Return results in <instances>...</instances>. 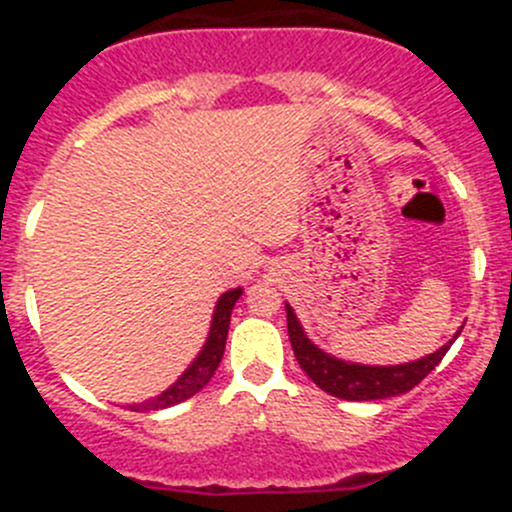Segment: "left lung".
Here are the masks:
<instances>
[{
	"mask_svg": "<svg viewBox=\"0 0 512 512\" xmlns=\"http://www.w3.org/2000/svg\"><path fill=\"white\" fill-rule=\"evenodd\" d=\"M287 309V332L289 342H292L294 356H297L299 366L307 371L309 379L327 394L337 396L344 401H376V399H389V396H399L411 391L421 379H426L438 361L446 356L451 344L456 342L461 329L453 334L451 342L443 344L433 354L421 356L416 361H406V364H356V361H344L339 356L319 349L307 332L299 324L294 309L285 304Z\"/></svg>",
	"mask_w": 512,
	"mask_h": 512,
	"instance_id": "1",
	"label": "left lung"
}]
</instances>
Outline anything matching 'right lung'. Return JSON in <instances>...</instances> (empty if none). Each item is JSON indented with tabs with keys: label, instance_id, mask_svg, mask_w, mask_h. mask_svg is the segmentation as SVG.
Segmentation results:
<instances>
[{
	"label": "right lung",
	"instance_id": "obj_1",
	"mask_svg": "<svg viewBox=\"0 0 512 512\" xmlns=\"http://www.w3.org/2000/svg\"><path fill=\"white\" fill-rule=\"evenodd\" d=\"M242 287L230 289V292L220 294L218 304H215L213 312V322H210V332L208 339H205L203 349L200 354L190 361L188 369L173 381L165 391H160L158 396L153 399L141 401V404H128L131 411H158V409H168V406L180 404V401L190 399V396L198 394L200 389L208 386V381L213 379V374L218 371L220 361H223V352H225V342H227V329H230V314L235 302L240 299Z\"/></svg>",
	"mask_w": 512,
	"mask_h": 512
}]
</instances>
